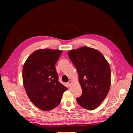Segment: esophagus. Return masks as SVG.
I'll use <instances>...</instances> for the list:
<instances>
[{"mask_svg":"<svg viewBox=\"0 0 133 133\" xmlns=\"http://www.w3.org/2000/svg\"><path fill=\"white\" fill-rule=\"evenodd\" d=\"M71 83H72V81H71V80H69V81L67 83L68 85H69H69H70Z\"/></svg>","mask_w":133,"mask_h":133,"instance_id":"34e87169","label":"esophagus"}]
</instances>
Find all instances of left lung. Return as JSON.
<instances>
[{
	"instance_id": "left-lung-1",
	"label": "left lung",
	"mask_w": 133,
	"mask_h": 133,
	"mask_svg": "<svg viewBox=\"0 0 133 133\" xmlns=\"http://www.w3.org/2000/svg\"><path fill=\"white\" fill-rule=\"evenodd\" d=\"M68 54L77 70L82 89V95L76 101L84 109L94 110L101 104L109 91V64L99 51L88 46L70 50Z\"/></svg>"
}]
</instances>
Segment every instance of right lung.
Segmentation results:
<instances>
[{
  "mask_svg": "<svg viewBox=\"0 0 133 133\" xmlns=\"http://www.w3.org/2000/svg\"><path fill=\"white\" fill-rule=\"evenodd\" d=\"M63 51L42 49L34 51L24 64L23 83L30 101L49 111L58 107L68 89L58 81L55 65Z\"/></svg>",
  "mask_w": 133,
  "mask_h": 133,
  "instance_id": "1",
  "label": "right lung"
}]
</instances>
